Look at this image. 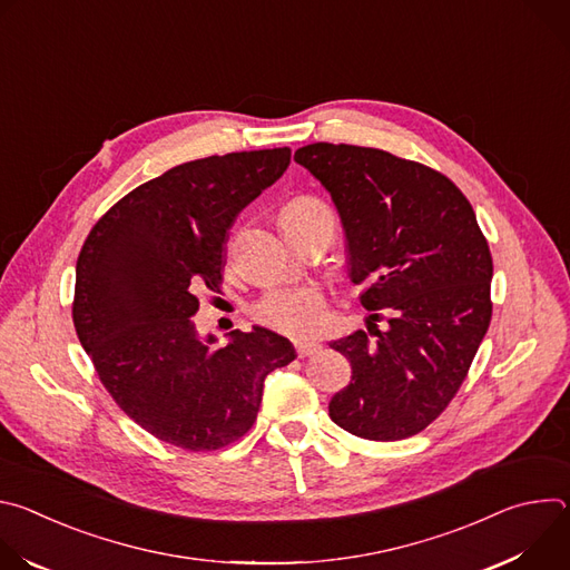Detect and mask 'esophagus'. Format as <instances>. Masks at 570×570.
I'll use <instances>...</instances> for the list:
<instances>
[{"label":"esophagus","mask_w":570,"mask_h":570,"mask_svg":"<svg viewBox=\"0 0 570 570\" xmlns=\"http://www.w3.org/2000/svg\"><path fill=\"white\" fill-rule=\"evenodd\" d=\"M295 352H297L299 358L311 356V354L320 352V343H315V341H295Z\"/></svg>","instance_id":"obj_1"}]
</instances>
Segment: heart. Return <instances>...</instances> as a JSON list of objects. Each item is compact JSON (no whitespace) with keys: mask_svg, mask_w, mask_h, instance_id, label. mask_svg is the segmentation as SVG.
<instances>
[{"mask_svg":"<svg viewBox=\"0 0 570 570\" xmlns=\"http://www.w3.org/2000/svg\"><path fill=\"white\" fill-rule=\"evenodd\" d=\"M279 220L293 223V225H304V223L334 225V216L330 207L311 196H299L291 200L282 209ZM255 315L277 332L291 334V336H311V334H317L324 324V297L313 286H275L255 304Z\"/></svg>","mask_w":570,"mask_h":570,"instance_id":"b5f03b06","label":"heart"}]
</instances>
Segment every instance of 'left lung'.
<instances>
[{"mask_svg":"<svg viewBox=\"0 0 570 570\" xmlns=\"http://www.w3.org/2000/svg\"><path fill=\"white\" fill-rule=\"evenodd\" d=\"M332 194L347 271L370 322L334 341L352 381L330 401L347 433L392 442L424 431L455 396L492 320V255L462 191L392 153L317 141L295 150Z\"/></svg>","mask_w":570,"mask_h":570,"instance_id":"1","label":"left lung"}]
</instances>
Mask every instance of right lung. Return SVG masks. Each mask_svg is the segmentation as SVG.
<instances>
[{"label":"right lung","mask_w":570,"mask_h":570,"mask_svg":"<svg viewBox=\"0 0 570 570\" xmlns=\"http://www.w3.org/2000/svg\"><path fill=\"white\" fill-rule=\"evenodd\" d=\"M291 148L185 161L126 194L76 262L73 327L119 409L157 440L214 451L248 433L266 376L297 354L266 330L200 336L196 293L218 288L227 229L275 185Z\"/></svg>","instance_id":"add662e5"}]
</instances>
